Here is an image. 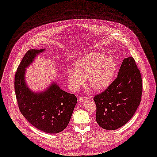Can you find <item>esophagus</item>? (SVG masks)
<instances>
[{
    "label": "esophagus",
    "instance_id": "obj_1",
    "mask_svg": "<svg viewBox=\"0 0 157 157\" xmlns=\"http://www.w3.org/2000/svg\"><path fill=\"white\" fill-rule=\"evenodd\" d=\"M87 99H88V97H87V96H80L79 101L80 102H84L85 100H87Z\"/></svg>",
    "mask_w": 157,
    "mask_h": 157
}]
</instances>
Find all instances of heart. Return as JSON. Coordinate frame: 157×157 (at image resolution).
Returning <instances> with one entry per match:
<instances>
[{
	"instance_id": "heart-1",
	"label": "heart",
	"mask_w": 157,
	"mask_h": 157,
	"mask_svg": "<svg viewBox=\"0 0 157 157\" xmlns=\"http://www.w3.org/2000/svg\"><path fill=\"white\" fill-rule=\"evenodd\" d=\"M116 70L115 61L100 52H94L81 57L75 62L74 69L66 71L71 87L78 90L84 86V78L96 91L106 89L112 82Z\"/></svg>"
}]
</instances>
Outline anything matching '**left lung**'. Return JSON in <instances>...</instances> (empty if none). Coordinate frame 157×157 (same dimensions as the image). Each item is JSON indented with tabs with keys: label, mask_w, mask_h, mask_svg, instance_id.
I'll return each instance as SVG.
<instances>
[{
	"label": "left lung",
	"mask_w": 157,
	"mask_h": 157,
	"mask_svg": "<svg viewBox=\"0 0 157 157\" xmlns=\"http://www.w3.org/2000/svg\"><path fill=\"white\" fill-rule=\"evenodd\" d=\"M142 93L141 74L135 59L125 58L117 78L105 91L94 97L96 122L108 130L122 127L135 114Z\"/></svg>",
	"instance_id": "left-lung-1"
}]
</instances>
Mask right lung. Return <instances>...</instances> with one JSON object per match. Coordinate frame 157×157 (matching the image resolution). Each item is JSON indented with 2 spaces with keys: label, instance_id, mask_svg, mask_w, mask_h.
<instances>
[{
  "label": "right lung",
  "instance_id": "1",
  "mask_svg": "<svg viewBox=\"0 0 157 157\" xmlns=\"http://www.w3.org/2000/svg\"><path fill=\"white\" fill-rule=\"evenodd\" d=\"M41 50H29L20 63L14 76V90L20 113L38 130L49 133H57L68 126L76 105V96L52 84L46 91L34 93L25 82V68L31 64Z\"/></svg>",
  "mask_w": 157,
  "mask_h": 157
}]
</instances>
